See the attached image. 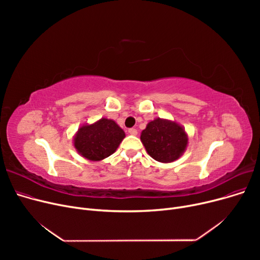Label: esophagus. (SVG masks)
Instances as JSON below:
<instances>
[{
  "label": "esophagus",
  "instance_id": "1",
  "mask_svg": "<svg viewBox=\"0 0 260 260\" xmlns=\"http://www.w3.org/2000/svg\"><path fill=\"white\" fill-rule=\"evenodd\" d=\"M128 133H129L132 136H136V135L138 134V132H137V129H136V128H129V129H128Z\"/></svg>",
  "mask_w": 260,
  "mask_h": 260
}]
</instances>
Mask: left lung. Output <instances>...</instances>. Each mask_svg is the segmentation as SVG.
<instances>
[{
    "mask_svg": "<svg viewBox=\"0 0 260 260\" xmlns=\"http://www.w3.org/2000/svg\"><path fill=\"white\" fill-rule=\"evenodd\" d=\"M140 139L147 154L162 163H170L180 158L188 143V137L182 125L161 118L147 123Z\"/></svg>",
    "mask_w": 260,
    "mask_h": 260,
    "instance_id": "8db88e82",
    "label": "left lung"
}]
</instances>
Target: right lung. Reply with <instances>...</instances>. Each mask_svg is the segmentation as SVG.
<instances>
[{
  "mask_svg": "<svg viewBox=\"0 0 260 260\" xmlns=\"http://www.w3.org/2000/svg\"><path fill=\"white\" fill-rule=\"evenodd\" d=\"M125 133L112 119L101 118L92 124L79 127L74 137V146L77 152L89 161H101L113 155Z\"/></svg>",
  "mask_w": 260,
  "mask_h": 260,
  "instance_id": "add662e5",
  "label": "right lung"
}]
</instances>
